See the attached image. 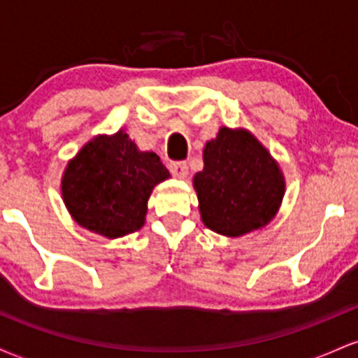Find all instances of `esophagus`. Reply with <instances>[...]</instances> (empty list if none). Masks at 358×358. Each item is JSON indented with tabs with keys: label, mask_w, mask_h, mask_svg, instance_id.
Segmentation results:
<instances>
[{
	"label": "esophagus",
	"mask_w": 358,
	"mask_h": 358,
	"mask_svg": "<svg viewBox=\"0 0 358 358\" xmlns=\"http://www.w3.org/2000/svg\"><path fill=\"white\" fill-rule=\"evenodd\" d=\"M170 171L173 173V176H176V178H187L188 176V166L187 163L183 162L170 163Z\"/></svg>",
	"instance_id": "obj_1"
}]
</instances>
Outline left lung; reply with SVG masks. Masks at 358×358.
Wrapping results in <instances>:
<instances>
[{"label":"left lung","mask_w":358,"mask_h":358,"mask_svg":"<svg viewBox=\"0 0 358 358\" xmlns=\"http://www.w3.org/2000/svg\"><path fill=\"white\" fill-rule=\"evenodd\" d=\"M205 227L225 237L261 231L276 217L286 192L281 166L245 127L222 126L203 148L193 176Z\"/></svg>","instance_id":"8db88e82"}]
</instances>
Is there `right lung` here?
I'll return each mask as SVG.
<instances>
[{"label":"right lung","mask_w":358,"mask_h":358,"mask_svg":"<svg viewBox=\"0 0 358 358\" xmlns=\"http://www.w3.org/2000/svg\"><path fill=\"white\" fill-rule=\"evenodd\" d=\"M170 171L153 151H141L124 129L97 134L62 175V200L85 231L119 239L146 222L148 200Z\"/></svg>","instance_id":"1"}]
</instances>
